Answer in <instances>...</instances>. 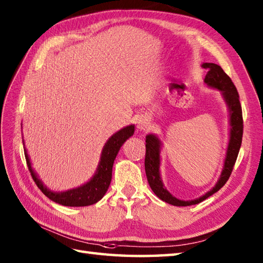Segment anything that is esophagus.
I'll return each instance as SVG.
<instances>
[{"mask_svg": "<svg viewBox=\"0 0 263 263\" xmlns=\"http://www.w3.org/2000/svg\"><path fill=\"white\" fill-rule=\"evenodd\" d=\"M149 127H150V123H149L148 120H146V119L139 120V122H138V128H139V130L146 131V130H148Z\"/></svg>", "mask_w": 263, "mask_h": 263, "instance_id": "1", "label": "esophagus"}]
</instances>
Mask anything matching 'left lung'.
<instances>
[{
  "label": "left lung",
  "mask_w": 263,
  "mask_h": 263,
  "mask_svg": "<svg viewBox=\"0 0 263 263\" xmlns=\"http://www.w3.org/2000/svg\"><path fill=\"white\" fill-rule=\"evenodd\" d=\"M202 68L208 69L206 72L204 82L206 85L216 88L218 90H221L226 103L230 107L231 111V140L228 144L227 156L225 159L224 170L220 175L219 181L216 184V186L206 192L202 197L191 201H183L178 200L175 197L167 191L164 187V184L160 180L159 175V152H160V142L157 137L149 135L146 137V157H144V170H146L147 180L150 187L154 193L157 195L165 202L177 205V206H186L192 204H198L202 202L203 200L209 198L210 195L216 193L217 191L225 185L226 182L230 178L234 165L237 159L239 148L242 144V137H243V115H242V107L239 103V96L237 89L234 85L232 79L228 77L225 71L221 69V66L215 63H203Z\"/></svg>",
  "instance_id": "obj_1"
}]
</instances>
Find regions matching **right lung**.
Listing matches in <instances>:
<instances>
[{
    "label": "right lung",
    "mask_w": 263,
    "mask_h": 263,
    "mask_svg": "<svg viewBox=\"0 0 263 263\" xmlns=\"http://www.w3.org/2000/svg\"><path fill=\"white\" fill-rule=\"evenodd\" d=\"M135 133V125H128L122 128L115 135L111 136L108 141L106 142L103 149L100 163L97 168L96 174L85 185L78 189L70 190L66 192H52L43 185L41 180H38L35 172L31 168V164L29 157L25 152V157L28 165V168L31 174L32 180L35 181L36 185L42 190V192L46 195L48 199H51L54 202L62 205L68 206H86L96 203L97 201L102 199L111 181V168H113L114 159L119 153L122 144L126 141V139L130 138ZM26 150V149H25Z\"/></svg>",
    "instance_id": "right-lung-1"
}]
</instances>
